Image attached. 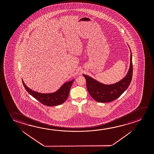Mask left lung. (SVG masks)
Instances as JSON below:
<instances>
[{
	"label": "left lung",
	"mask_w": 154,
	"mask_h": 154,
	"mask_svg": "<svg viewBox=\"0 0 154 154\" xmlns=\"http://www.w3.org/2000/svg\"><path fill=\"white\" fill-rule=\"evenodd\" d=\"M83 76L85 78L88 91L93 99L99 103H109L113 101L118 98L126 91L131 82L133 76L131 52L128 72L123 79L117 83L113 85H104L85 75H83Z\"/></svg>",
	"instance_id": "1"
}]
</instances>
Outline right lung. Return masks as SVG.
Masks as SVG:
<instances>
[{"label": "right lung", "instance_id": "1", "mask_svg": "<svg viewBox=\"0 0 154 154\" xmlns=\"http://www.w3.org/2000/svg\"><path fill=\"white\" fill-rule=\"evenodd\" d=\"M22 81L23 85L24 86L26 91L34 98L45 106H54L63 103L68 98L71 86L73 83L74 79L64 84L61 86L60 90L55 93L48 94L38 93L32 91L26 85L23 81Z\"/></svg>", "mask_w": 154, "mask_h": 154}]
</instances>
